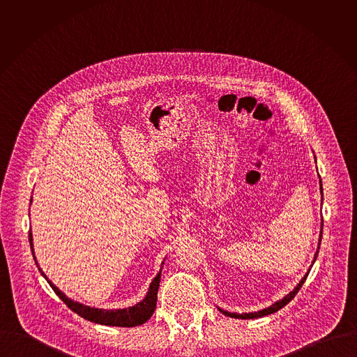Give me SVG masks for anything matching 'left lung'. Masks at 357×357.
Listing matches in <instances>:
<instances>
[{
  "label": "left lung",
  "mask_w": 357,
  "mask_h": 357,
  "mask_svg": "<svg viewBox=\"0 0 357 357\" xmlns=\"http://www.w3.org/2000/svg\"><path fill=\"white\" fill-rule=\"evenodd\" d=\"M320 191H321V194H323V188H321V180H320ZM321 235H323V221H321V231H320V238H319V248H317V252H316V255H314V259H313V262L316 261V258H317V255H319V249H320V242H321ZM307 273H309V271H307ZM307 273H306L305 276L301 279V282L297 284V287L293 290V291H290L284 298H282L280 301H278V303H275V304H272V305L269 306V307H265V309H262V310H258V312H250V313H231V312H225V310H221L220 307V310L224 313V314H227V316H229V317H236V319H255V317H262V316H266V314H271V313H275V312H278L279 309H282L283 306L287 305L294 297H296V294L300 291V289L303 287V284H304V282L306 280V278H307Z\"/></svg>",
  "instance_id": "obj_1"
}]
</instances>
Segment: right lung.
I'll use <instances>...</instances> for the list:
<instances>
[{"label": "right lung", "instance_id": "1", "mask_svg": "<svg viewBox=\"0 0 357 357\" xmlns=\"http://www.w3.org/2000/svg\"><path fill=\"white\" fill-rule=\"evenodd\" d=\"M29 242H30V248H31V253L34 257V261L38 266L37 258L34 255V249H33V234L30 231L29 234ZM41 275L48 280V283L51 284L53 291L59 296V298L68 306L73 312H75L77 314H79L81 317L98 323V324H105V326H118V327H135V326H140L143 323H146L151 316H153V310L156 307V300H158V289H159V282H160V272L153 278L149 293L146 296V298L143 301H140L136 305L130 306V307H125V309H99V307H91V306L84 305L79 303H74L73 300L67 298L64 296V293H61L51 280L47 278V275L43 272V269L38 266Z\"/></svg>", "mask_w": 357, "mask_h": 357}]
</instances>
